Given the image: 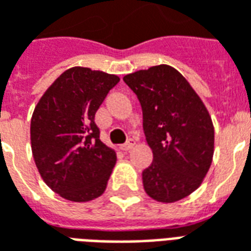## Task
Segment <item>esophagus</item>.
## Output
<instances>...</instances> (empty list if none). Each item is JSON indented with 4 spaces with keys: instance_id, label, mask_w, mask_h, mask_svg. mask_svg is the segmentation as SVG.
<instances>
[{
    "instance_id": "esophagus-1",
    "label": "esophagus",
    "mask_w": 251,
    "mask_h": 251,
    "mask_svg": "<svg viewBox=\"0 0 251 251\" xmlns=\"http://www.w3.org/2000/svg\"><path fill=\"white\" fill-rule=\"evenodd\" d=\"M134 145H136V142H134L133 138H130V140H129L127 142H125L124 145H121V149H122V151H125V152H127V151H130L131 148L134 147Z\"/></svg>"
}]
</instances>
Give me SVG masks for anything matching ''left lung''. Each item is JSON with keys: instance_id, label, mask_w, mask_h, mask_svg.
I'll return each instance as SVG.
<instances>
[{"instance_id": "1", "label": "left lung", "mask_w": 251, "mask_h": 251, "mask_svg": "<svg viewBox=\"0 0 251 251\" xmlns=\"http://www.w3.org/2000/svg\"><path fill=\"white\" fill-rule=\"evenodd\" d=\"M142 107L144 131L153 152L144 169L152 199L174 203L198 189L214 156V125L203 100L177 70L160 64L124 76Z\"/></svg>"}]
</instances>
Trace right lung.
I'll list each match as a JSON object with an SVG mask.
<instances>
[{
    "mask_svg": "<svg viewBox=\"0 0 251 251\" xmlns=\"http://www.w3.org/2000/svg\"><path fill=\"white\" fill-rule=\"evenodd\" d=\"M120 77L87 67L68 68L36 104L30 145L39 174L62 198L84 203L103 194L117 161L99 140L95 113Z\"/></svg>",
    "mask_w": 251,
    "mask_h": 251,
    "instance_id": "add662e5",
    "label": "right lung"
}]
</instances>
